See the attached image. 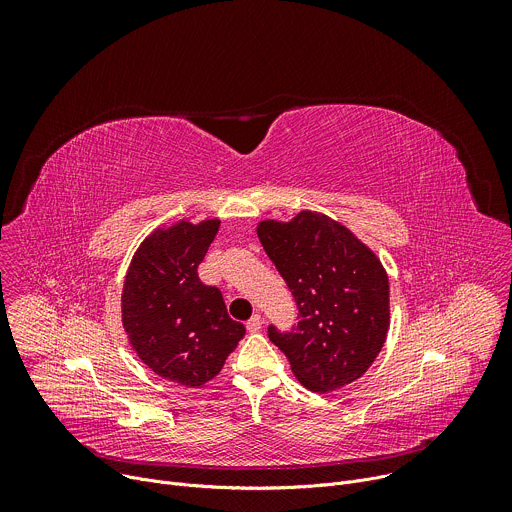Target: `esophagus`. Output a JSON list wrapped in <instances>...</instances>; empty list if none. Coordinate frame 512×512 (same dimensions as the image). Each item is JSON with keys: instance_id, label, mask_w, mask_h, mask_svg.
<instances>
[{"instance_id": "34e87169", "label": "esophagus", "mask_w": 512, "mask_h": 512, "mask_svg": "<svg viewBox=\"0 0 512 512\" xmlns=\"http://www.w3.org/2000/svg\"><path fill=\"white\" fill-rule=\"evenodd\" d=\"M261 326H263V320H261L259 314H255L251 320H247V330L249 332H259Z\"/></svg>"}]
</instances>
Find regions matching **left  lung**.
Returning a JSON list of instances; mask_svg holds the SVG:
<instances>
[{"label": "left lung", "instance_id": "1", "mask_svg": "<svg viewBox=\"0 0 512 512\" xmlns=\"http://www.w3.org/2000/svg\"><path fill=\"white\" fill-rule=\"evenodd\" d=\"M257 235L298 306L289 332L267 328L296 379L314 393L360 379L389 330V277L377 255L312 210L289 223L261 221Z\"/></svg>", "mask_w": 512, "mask_h": 512}]
</instances>
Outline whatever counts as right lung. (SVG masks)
I'll use <instances>...</instances> for the list:
<instances>
[{
	"instance_id": "1",
	"label": "right lung",
	"mask_w": 512,
	"mask_h": 512,
	"mask_svg": "<svg viewBox=\"0 0 512 512\" xmlns=\"http://www.w3.org/2000/svg\"><path fill=\"white\" fill-rule=\"evenodd\" d=\"M221 221H180L154 231L135 251L121 294L129 344L148 367L178 385L200 387L221 373L245 336L221 289L198 277Z\"/></svg>"
}]
</instances>
